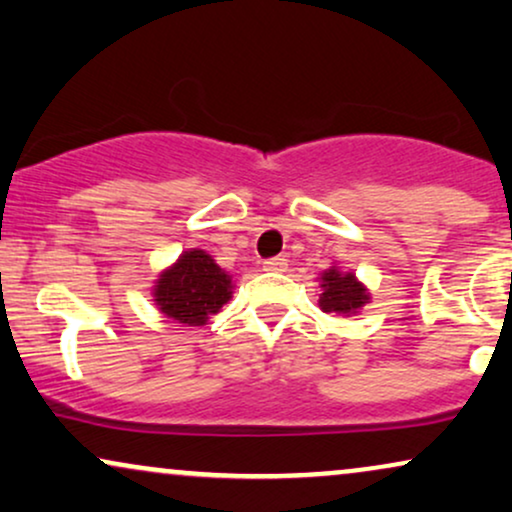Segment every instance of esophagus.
<instances>
[{
  "mask_svg": "<svg viewBox=\"0 0 512 512\" xmlns=\"http://www.w3.org/2000/svg\"><path fill=\"white\" fill-rule=\"evenodd\" d=\"M288 260L286 257H271V260L264 262V271H286Z\"/></svg>",
  "mask_w": 512,
  "mask_h": 512,
  "instance_id": "34e87169",
  "label": "esophagus"
}]
</instances>
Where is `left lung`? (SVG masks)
Instances as JSON below:
<instances>
[{"mask_svg":"<svg viewBox=\"0 0 512 512\" xmlns=\"http://www.w3.org/2000/svg\"><path fill=\"white\" fill-rule=\"evenodd\" d=\"M321 297L319 307L326 314H357L364 304L371 300L364 283L357 281L352 271H340L338 267L326 269L321 274Z\"/></svg>","mask_w":512,"mask_h":512,"instance_id":"obj_1","label":"left lung"}]
</instances>
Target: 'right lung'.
Here are the masks:
<instances>
[{
    "mask_svg": "<svg viewBox=\"0 0 512 512\" xmlns=\"http://www.w3.org/2000/svg\"><path fill=\"white\" fill-rule=\"evenodd\" d=\"M231 276L205 250L191 248L160 274L153 300L167 319L203 326L231 300Z\"/></svg>",
    "mask_w": 512,
    "mask_h": 512,
    "instance_id": "add662e5",
    "label": "right lung"
}]
</instances>
